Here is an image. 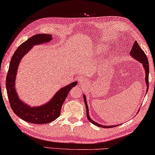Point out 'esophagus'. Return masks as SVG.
Listing matches in <instances>:
<instances>
[{
    "label": "esophagus",
    "instance_id": "obj_1",
    "mask_svg": "<svg viewBox=\"0 0 155 155\" xmlns=\"http://www.w3.org/2000/svg\"><path fill=\"white\" fill-rule=\"evenodd\" d=\"M80 84H82V85H83V84H87V80H80Z\"/></svg>",
    "mask_w": 155,
    "mask_h": 155
}]
</instances>
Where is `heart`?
<instances>
[{"mask_svg": "<svg viewBox=\"0 0 155 155\" xmlns=\"http://www.w3.org/2000/svg\"><path fill=\"white\" fill-rule=\"evenodd\" d=\"M97 51L98 52H100V53H102V52H104L106 51V48H105L103 46H100L97 47Z\"/></svg>", "mask_w": 155, "mask_h": 155, "instance_id": "obj_1", "label": "heart"}]
</instances>
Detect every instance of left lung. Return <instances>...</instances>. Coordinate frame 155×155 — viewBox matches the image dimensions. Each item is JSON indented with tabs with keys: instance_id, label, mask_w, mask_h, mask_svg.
<instances>
[{
	"instance_id": "obj_1",
	"label": "left lung",
	"mask_w": 155,
	"mask_h": 155,
	"mask_svg": "<svg viewBox=\"0 0 155 155\" xmlns=\"http://www.w3.org/2000/svg\"><path fill=\"white\" fill-rule=\"evenodd\" d=\"M130 56L132 58H133L134 59H135L136 60H137L138 62L141 63L142 65H143L144 70H145V74H146V77H145V81H146V84L147 85V88H146V93L148 92V75H149V63H148V58L146 57V55L145 54V53L143 52V51L141 49V47L139 46L138 42L135 41L134 42V45L133 47H132V49L130 52ZM84 97V104H85V107L86 109H87V116L88 121L91 122L92 124H94L95 126H97L99 127H102V128H111V127H115V126H120V124L118 125H114V126H104L101 125V124H98L97 122H95L93 120H91V117L89 116V114H88V106L87 104V99H86V96L84 94L83 95Z\"/></svg>"
}]
</instances>
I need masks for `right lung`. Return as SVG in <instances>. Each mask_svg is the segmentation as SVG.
Listing matches in <instances>:
<instances>
[{
    "label": "right lung",
    "mask_w": 155,
    "mask_h": 155,
    "mask_svg": "<svg viewBox=\"0 0 155 155\" xmlns=\"http://www.w3.org/2000/svg\"><path fill=\"white\" fill-rule=\"evenodd\" d=\"M52 40L51 34H36L20 45L12 56L9 64L6 79L7 96L11 108L14 113L20 119L27 122L37 124L50 123L59 117L62 106L69 91L77 85L73 82L61 88L51 100L39 106H30L20 100L16 89V78L18 66L22 58L31 48L37 45L50 42Z\"/></svg>",
    "instance_id": "add662e5"
}]
</instances>
